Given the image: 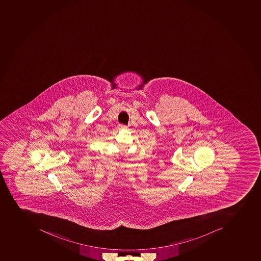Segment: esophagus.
Here are the masks:
<instances>
[{"label":"esophagus","instance_id":"34e87169","mask_svg":"<svg viewBox=\"0 0 261 261\" xmlns=\"http://www.w3.org/2000/svg\"><path fill=\"white\" fill-rule=\"evenodd\" d=\"M119 129H127V126H126V125L119 124Z\"/></svg>","mask_w":261,"mask_h":261}]
</instances>
